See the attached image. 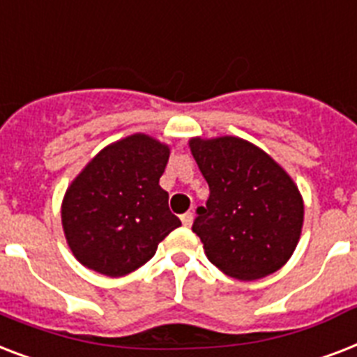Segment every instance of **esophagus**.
Instances as JSON below:
<instances>
[{"mask_svg": "<svg viewBox=\"0 0 357 357\" xmlns=\"http://www.w3.org/2000/svg\"><path fill=\"white\" fill-rule=\"evenodd\" d=\"M192 218H195V213L187 211L181 215V222H183V226H187V228H189L190 224H192Z\"/></svg>", "mask_w": 357, "mask_h": 357, "instance_id": "34e87169", "label": "esophagus"}]
</instances>
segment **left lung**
<instances>
[{"label":"left lung","mask_w":357,"mask_h":357,"mask_svg":"<svg viewBox=\"0 0 357 357\" xmlns=\"http://www.w3.org/2000/svg\"><path fill=\"white\" fill-rule=\"evenodd\" d=\"M190 151L209 185L192 224L207 259L244 282L282 268L304 222L293 179L265 151L237 137L192 139Z\"/></svg>","instance_id":"obj_1"}]
</instances>
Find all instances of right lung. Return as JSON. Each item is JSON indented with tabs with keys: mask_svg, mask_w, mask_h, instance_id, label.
I'll list each match as a JSON object with an SVG mask.
<instances>
[{
	"mask_svg": "<svg viewBox=\"0 0 357 357\" xmlns=\"http://www.w3.org/2000/svg\"><path fill=\"white\" fill-rule=\"evenodd\" d=\"M168 155L159 140L131 135L103 148L74 179L63 202V228L79 263L105 276H126L181 226L159 185Z\"/></svg>",
	"mask_w": 357,
	"mask_h": 357,
	"instance_id": "right-lung-1",
	"label": "right lung"
}]
</instances>
